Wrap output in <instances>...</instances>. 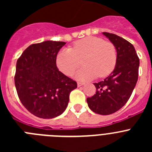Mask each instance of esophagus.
<instances>
[{"mask_svg":"<svg viewBox=\"0 0 152 152\" xmlns=\"http://www.w3.org/2000/svg\"><path fill=\"white\" fill-rule=\"evenodd\" d=\"M84 84V83L83 82H77V87H80V86H83Z\"/></svg>","mask_w":152,"mask_h":152,"instance_id":"1","label":"esophagus"}]
</instances>
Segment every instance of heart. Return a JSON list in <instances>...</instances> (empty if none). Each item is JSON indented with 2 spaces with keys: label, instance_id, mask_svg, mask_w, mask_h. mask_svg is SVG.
Returning <instances> with one entry per match:
<instances>
[{
  "label": "heart",
  "instance_id": "b5f03b06",
  "mask_svg": "<svg viewBox=\"0 0 152 152\" xmlns=\"http://www.w3.org/2000/svg\"><path fill=\"white\" fill-rule=\"evenodd\" d=\"M84 66L76 73L80 80H88L99 76L106 77L113 71L117 60L116 47L100 37L87 36L74 43L72 49L64 48L58 52L56 64L66 75H72L80 64Z\"/></svg>",
  "mask_w": 152,
  "mask_h": 152
}]
</instances>
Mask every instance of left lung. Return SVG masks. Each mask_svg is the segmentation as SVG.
<instances>
[{
    "label": "left lung",
    "instance_id": "left-lung-1",
    "mask_svg": "<svg viewBox=\"0 0 152 152\" xmlns=\"http://www.w3.org/2000/svg\"><path fill=\"white\" fill-rule=\"evenodd\" d=\"M103 34L116 47V64L108 77L94 84L96 94L87 98V102L93 112L110 115L121 109L131 96L139 77V58L129 42L116 34Z\"/></svg>",
    "mask_w": 152,
    "mask_h": 152
}]
</instances>
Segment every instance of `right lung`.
<instances>
[{
    "mask_svg": "<svg viewBox=\"0 0 152 152\" xmlns=\"http://www.w3.org/2000/svg\"><path fill=\"white\" fill-rule=\"evenodd\" d=\"M64 42L32 44L24 50L16 66L14 82L20 100L37 117L52 119L68 107L77 83L58 71L56 56Z\"/></svg>",
    "mask_w": 152,
    "mask_h": 152,
    "instance_id": "1",
    "label": "right lung"
}]
</instances>
